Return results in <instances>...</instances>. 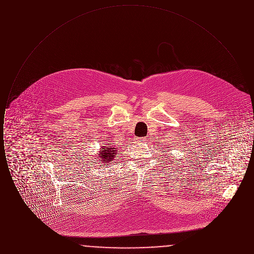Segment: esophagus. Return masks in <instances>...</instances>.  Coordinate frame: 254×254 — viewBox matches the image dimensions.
Here are the masks:
<instances>
[{
	"label": "esophagus",
	"mask_w": 254,
	"mask_h": 254,
	"mask_svg": "<svg viewBox=\"0 0 254 254\" xmlns=\"http://www.w3.org/2000/svg\"><path fill=\"white\" fill-rule=\"evenodd\" d=\"M145 141H146V138H145V137H142V138L138 139V142H143L144 143Z\"/></svg>",
	"instance_id": "34e87169"
}]
</instances>
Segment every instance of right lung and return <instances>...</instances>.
<instances>
[{
  "label": "right lung",
  "instance_id": "obj_1",
  "mask_svg": "<svg viewBox=\"0 0 254 254\" xmlns=\"http://www.w3.org/2000/svg\"><path fill=\"white\" fill-rule=\"evenodd\" d=\"M100 149H101L100 153L97 155L96 159H98V162H100L102 164H109V162H111L115 158V155L117 154L116 147L110 144L102 145V147Z\"/></svg>",
  "mask_w": 254,
  "mask_h": 254
}]
</instances>
